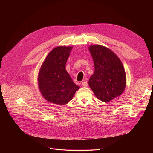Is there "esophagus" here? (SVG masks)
Returning <instances> with one entry per match:
<instances>
[{
	"label": "esophagus",
	"mask_w": 153,
	"mask_h": 153,
	"mask_svg": "<svg viewBox=\"0 0 153 153\" xmlns=\"http://www.w3.org/2000/svg\"><path fill=\"white\" fill-rule=\"evenodd\" d=\"M82 85L83 86L86 87L87 86H88V83H87V82H86V81H83V82H82Z\"/></svg>",
	"instance_id": "esophagus-1"
}]
</instances>
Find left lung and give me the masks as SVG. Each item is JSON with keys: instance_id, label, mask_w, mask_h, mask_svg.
Returning <instances> with one entry per match:
<instances>
[{"instance_id": "left-lung-1", "label": "left lung", "mask_w": 153, "mask_h": 153, "mask_svg": "<svg viewBox=\"0 0 153 153\" xmlns=\"http://www.w3.org/2000/svg\"><path fill=\"white\" fill-rule=\"evenodd\" d=\"M88 48L94 64V73L89 79V86L98 99L108 102L125 90L124 67L117 55L107 47L95 45Z\"/></svg>"}]
</instances>
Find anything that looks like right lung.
I'll list each match as a JSON object with an SVG mask.
<instances>
[{
	"label": "right lung",
	"mask_w": 153,
	"mask_h": 153,
	"mask_svg": "<svg viewBox=\"0 0 153 153\" xmlns=\"http://www.w3.org/2000/svg\"><path fill=\"white\" fill-rule=\"evenodd\" d=\"M73 47L54 48L43 62L38 75L39 90L48 102L66 105L80 88L66 70L65 65Z\"/></svg>",
	"instance_id": "1"
}]
</instances>
